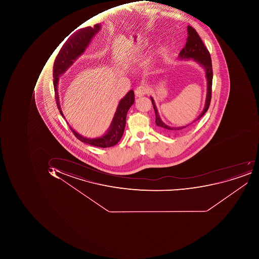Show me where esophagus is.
Instances as JSON below:
<instances>
[{
    "mask_svg": "<svg viewBox=\"0 0 259 259\" xmlns=\"http://www.w3.org/2000/svg\"><path fill=\"white\" fill-rule=\"evenodd\" d=\"M135 92H136V97H142L149 93V89H148L147 87H145V85H140V87H139L136 89V91Z\"/></svg>",
    "mask_w": 259,
    "mask_h": 259,
    "instance_id": "1",
    "label": "esophagus"
}]
</instances>
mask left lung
Segmentation results:
<instances>
[{
    "mask_svg": "<svg viewBox=\"0 0 259 259\" xmlns=\"http://www.w3.org/2000/svg\"><path fill=\"white\" fill-rule=\"evenodd\" d=\"M188 36L186 44H185V48H183L180 52L179 58L181 60H194L195 62L199 64L205 69V76L207 78V95L205 107H204V110L201 112L199 117L194 121L195 122L205 114V112L208 110V107H209L210 101H211V84H212L213 78L212 66H211V60L209 52H208V49L205 48V44L202 42L200 36H198L196 30L191 26H188ZM151 100H152V105H153L154 111L156 113V125L169 132L182 130V129L185 128V127L190 125V124H188V125L180 127H172L170 126L166 125V123H163L161 120L157 109H156V104H155V102H154L152 97H151Z\"/></svg>",
    "mask_w": 259,
    "mask_h": 259,
    "instance_id": "8db88e82",
    "label": "left lung"
}]
</instances>
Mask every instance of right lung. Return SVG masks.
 <instances>
[{
	"label": "right lung",
	"instance_id": "add662e5",
	"mask_svg": "<svg viewBox=\"0 0 259 259\" xmlns=\"http://www.w3.org/2000/svg\"><path fill=\"white\" fill-rule=\"evenodd\" d=\"M100 27H101V24H97L93 28L88 26V27L82 28L75 31L67 39L66 42H64L58 53L56 59L54 61V68H53L54 93H55L57 106L58 110H60V113L64 118L65 117L63 114L61 106H60L59 96L58 93L59 77L61 74H64L72 65L74 61H75V60L84 53L94 35L100 31ZM134 102H135V94L133 90H130L119 102L117 110L110 123V127L105 135H103L101 137L88 139L77 133L69 124L68 125L74 134V136L81 142L91 146H97V147H111L118 143L123 136L126 124V116Z\"/></svg>",
	"mask_w": 259,
	"mask_h": 259
}]
</instances>
